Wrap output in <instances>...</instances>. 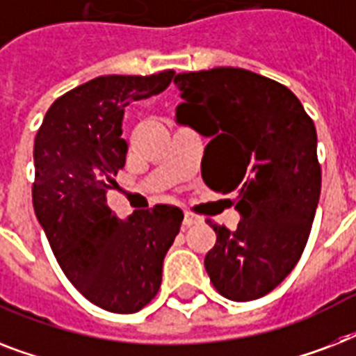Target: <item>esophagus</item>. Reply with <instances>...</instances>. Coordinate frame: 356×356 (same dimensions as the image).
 I'll return each mask as SVG.
<instances>
[{
    "instance_id": "esophagus-1",
    "label": "esophagus",
    "mask_w": 356,
    "mask_h": 356,
    "mask_svg": "<svg viewBox=\"0 0 356 356\" xmlns=\"http://www.w3.org/2000/svg\"><path fill=\"white\" fill-rule=\"evenodd\" d=\"M201 218L195 216V214H192V212H184V220H183V225L184 227H192V225H195V223H200Z\"/></svg>"
}]
</instances>
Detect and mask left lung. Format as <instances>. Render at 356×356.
I'll list each match as a JSON object with an SVG mask.
<instances>
[{
	"instance_id": "1",
	"label": "left lung",
	"mask_w": 356,
	"mask_h": 356,
	"mask_svg": "<svg viewBox=\"0 0 356 356\" xmlns=\"http://www.w3.org/2000/svg\"><path fill=\"white\" fill-rule=\"evenodd\" d=\"M175 122L211 138L209 188L236 192V231L211 223L205 270L231 301L279 286L301 259L321 192L314 122L286 86L242 68L177 74Z\"/></svg>"
}]
</instances>
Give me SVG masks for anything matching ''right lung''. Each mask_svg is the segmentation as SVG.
<instances>
[{"mask_svg":"<svg viewBox=\"0 0 356 356\" xmlns=\"http://www.w3.org/2000/svg\"><path fill=\"white\" fill-rule=\"evenodd\" d=\"M175 75H102L66 92L46 113L35 138L33 207L70 282L97 307L133 314L155 298L162 260L183 211L155 205L120 220L107 192L125 166L123 111L166 90Z\"/></svg>","mask_w":356,"mask_h":356,"instance_id":"add662e5","label":"right lung"}]
</instances>
